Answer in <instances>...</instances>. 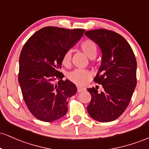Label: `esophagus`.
<instances>
[{
    "mask_svg": "<svg viewBox=\"0 0 149 149\" xmlns=\"http://www.w3.org/2000/svg\"><path fill=\"white\" fill-rule=\"evenodd\" d=\"M77 90H78V92H81L84 91L85 89L83 88H80V87H78Z\"/></svg>",
    "mask_w": 149,
    "mask_h": 149,
    "instance_id": "obj_1",
    "label": "esophagus"
}]
</instances>
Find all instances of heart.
I'll use <instances>...</instances> for the list:
<instances>
[{"instance_id":"heart-1","label":"heart","mask_w":149,"mask_h":149,"mask_svg":"<svg viewBox=\"0 0 149 149\" xmlns=\"http://www.w3.org/2000/svg\"><path fill=\"white\" fill-rule=\"evenodd\" d=\"M80 47L82 50L85 52V54L88 57L95 58L96 57L97 53V46L95 42L91 40H85L80 44ZM71 58V53L70 51H67L64 54L62 57V64L67 66L69 64ZM90 76V73L88 71L85 69H77L73 70L68 73V78L73 82L75 84L78 85H83L85 84V81L88 79Z\"/></svg>"}]
</instances>
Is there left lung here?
<instances>
[{
    "label": "left lung",
    "instance_id": "1",
    "mask_svg": "<svg viewBox=\"0 0 149 149\" xmlns=\"http://www.w3.org/2000/svg\"><path fill=\"white\" fill-rule=\"evenodd\" d=\"M85 35L98 45L102 54L94 80L102 85L103 91L88 89L92 97L88 112L99 122L115 120L127 109L136 88V58L127 40L116 32L100 29Z\"/></svg>",
    "mask_w": 149,
    "mask_h": 149
}]
</instances>
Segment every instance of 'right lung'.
I'll return each instance as SVG.
<instances>
[{
	"instance_id": "right-lung-1",
	"label": "right lung",
	"mask_w": 149,
	"mask_h": 149,
	"mask_svg": "<svg viewBox=\"0 0 149 149\" xmlns=\"http://www.w3.org/2000/svg\"><path fill=\"white\" fill-rule=\"evenodd\" d=\"M85 29L44 27L24 45L19 56L18 80L29 110L36 118L52 122L68 110V100L77 92L61 69L64 54L79 41ZM57 79V84L54 83Z\"/></svg>"
}]
</instances>
